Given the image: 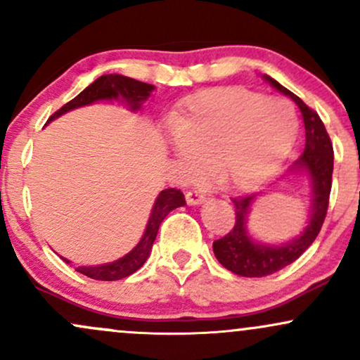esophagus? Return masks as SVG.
<instances>
[{
  "mask_svg": "<svg viewBox=\"0 0 360 360\" xmlns=\"http://www.w3.org/2000/svg\"><path fill=\"white\" fill-rule=\"evenodd\" d=\"M186 201H188V205H201L205 201V194L201 191H196V189H193V191H188L186 193Z\"/></svg>",
  "mask_w": 360,
  "mask_h": 360,
  "instance_id": "34e87169",
  "label": "esophagus"
}]
</instances>
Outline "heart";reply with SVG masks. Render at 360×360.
Returning <instances> with one entry per match:
<instances>
[{"label":"heart","mask_w":360,"mask_h":360,"mask_svg":"<svg viewBox=\"0 0 360 360\" xmlns=\"http://www.w3.org/2000/svg\"><path fill=\"white\" fill-rule=\"evenodd\" d=\"M171 148L188 174L212 169L230 191L266 183L298 137L296 111L245 88H213L189 96L171 120Z\"/></svg>","instance_id":"b5f03b06"}]
</instances>
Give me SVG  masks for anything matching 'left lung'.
Returning <instances> with one entry per match:
<instances>
[{
    "label": "left lung",
    "instance_id": "8db88e82",
    "mask_svg": "<svg viewBox=\"0 0 360 360\" xmlns=\"http://www.w3.org/2000/svg\"><path fill=\"white\" fill-rule=\"evenodd\" d=\"M264 79L279 93L291 98L303 115L307 143H304L303 154L292 164L291 172L292 174H307L309 177L311 210H309L308 225L298 237L286 243L271 245V243L255 240L247 229V220H249V212L255 201V194L233 198L235 225L225 237L213 242V252L223 267L232 271L233 274L243 276V278H264V276L274 274L295 262L315 242L316 235L320 233L326 210H328L330 189H332L333 147L323 122L318 117V113L308 108L296 94L281 86L278 81L266 74H264Z\"/></svg>",
    "mask_w": 360,
    "mask_h": 360
}]
</instances>
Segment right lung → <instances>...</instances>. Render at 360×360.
<instances>
[{
  "label": "right lung",
  "mask_w": 360,
  "mask_h": 360,
  "mask_svg": "<svg viewBox=\"0 0 360 360\" xmlns=\"http://www.w3.org/2000/svg\"><path fill=\"white\" fill-rule=\"evenodd\" d=\"M154 89L155 86L147 84V82H140L137 79H131V77L122 76V74H105V76L98 77V79L94 81L93 84H89L84 91H81L74 100L65 103L60 110H57L56 113L49 118V122L62 117V115L68 113V111L81 108V106L86 105H93V103L96 101L118 100L127 103L130 111H139L142 108L143 103L150 98ZM184 205L186 200L184 194L181 193V189L169 188L160 191L154 206H152L146 232H143L142 238H140V242L134 247V249L128 252L127 255L120 257L118 260H113V262L101 264V266H79L76 267V271L96 281H118L134 274L135 271H139L140 267L146 264L148 255H150L152 243L155 240L157 232H159V226L164 218H166L172 210ZM64 259V262L71 264L69 259Z\"/></svg>",
  "instance_id": "1"
}]
</instances>
